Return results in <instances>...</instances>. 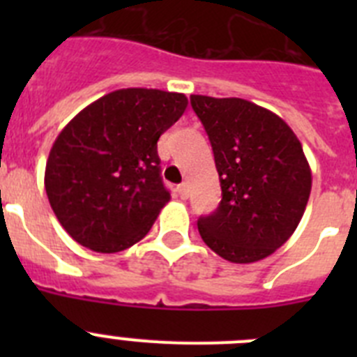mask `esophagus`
I'll return each mask as SVG.
<instances>
[{
    "label": "esophagus",
    "instance_id": "obj_1",
    "mask_svg": "<svg viewBox=\"0 0 357 357\" xmlns=\"http://www.w3.org/2000/svg\"><path fill=\"white\" fill-rule=\"evenodd\" d=\"M176 193H178V197H181L182 200H185V198L189 197L188 184H181V185H178V188H176Z\"/></svg>",
    "mask_w": 357,
    "mask_h": 357
}]
</instances>
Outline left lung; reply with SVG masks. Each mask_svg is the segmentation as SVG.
I'll return each mask as SVG.
<instances>
[{
    "instance_id": "1",
    "label": "left lung",
    "mask_w": 357,
    "mask_h": 357,
    "mask_svg": "<svg viewBox=\"0 0 357 357\" xmlns=\"http://www.w3.org/2000/svg\"><path fill=\"white\" fill-rule=\"evenodd\" d=\"M209 135L222 202L198 220L207 247L230 263H255L282 247L304 216L311 168L282 118L243 100L191 94Z\"/></svg>"
}]
</instances>
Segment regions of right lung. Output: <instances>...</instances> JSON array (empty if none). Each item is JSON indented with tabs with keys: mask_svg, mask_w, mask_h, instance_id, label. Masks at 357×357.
I'll use <instances>...</instances> for the list:
<instances>
[{
	"mask_svg": "<svg viewBox=\"0 0 357 357\" xmlns=\"http://www.w3.org/2000/svg\"><path fill=\"white\" fill-rule=\"evenodd\" d=\"M185 107L182 93L118 89L56 135L44 188L56 220L82 247L114 254L148 234L172 198L160 178L157 141Z\"/></svg>",
	"mask_w": 357,
	"mask_h": 357,
	"instance_id": "obj_1",
	"label": "right lung"
}]
</instances>
